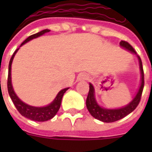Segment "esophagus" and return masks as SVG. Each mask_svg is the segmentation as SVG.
Masks as SVG:
<instances>
[{
	"label": "esophagus",
	"instance_id": "esophagus-1",
	"mask_svg": "<svg viewBox=\"0 0 152 152\" xmlns=\"http://www.w3.org/2000/svg\"><path fill=\"white\" fill-rule=\"evenodd\" d=\"M88 76L85 74H81V75H79L78 77V80H88Z\"/></svg>",
	"mask_w": 152,
	"mask_h": 152
}]
</instances>
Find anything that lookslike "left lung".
<instances>
[{"label": "left lung", "instance_id": "left-lung-1", "mask_svg": "<svg viewBox=\"0 0 152 152\" xmlns=\"http://www.w3.org/2000/svg\"><path fill=\"white\" fill-rule=\"evenodd\" d=\"M119 45L123 48L127 49L128 51L131 52L132 53L136 55V52L135 49L132 48L131 45L129 42L122 40L120 42ZM139 61V65H140L141 75H142V82H141L140 88L137 94L134 97V99L129 103L126 107H122L119 109H106L100 107L96 103L94 96V88L91 84H90L89 93H88L87 100H86V106L88 108V111L91 114V116H94L95 119L100 120L103 123H113L116 122L117 120L123 119L125 116L131 113L132 111L138 107L139 102L141 100V96H142V91L144 88V71H143V67H142V62L140 57L137 56Z\"/></svg>", "mask_w": 152, "mask_h": 152}]
</instances>
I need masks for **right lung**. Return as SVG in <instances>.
<instances>
[{"label":"right lung","instance_id":"right-lung-1","mask_svg":"<svg viewBox=\"0 0 152 152\" xmlns=\"http://www.w3.org/2000/svg\"><path fill=\"white\" fill-rule=\"evenodd\" d=\"M49 31H50L49 29H44V30L40 31V32L36 33V34L29 36L26 40H24V41L23 42V43L21 44L20 46L23 45V44L26 43L27 42L32 40L33 39L37 38L39 36L45 34V33H49ZM18 49H17V50L14 52V53H13V56H12L11 58H10V62H9L7 77V90L8 93H9V95H10L12 101H13V104H14V106L16 107V108H17V110H18V112L20 113L23 116L27 118V119H31V120H34V121L37 122L47 121V120H49V119H51L52 118L54 117L56 115V113H57L58 110H59L60 106H61V99H62L63 95H64V93L66 92V91L69 88H64V89L60 91L59 92H58V94L57 96H56V97L55 98V100H53L49 105L46 106V107H32V106L28 105L26 103L21 101V100L18 98V96H17V94H15L14 91H13V86H12L11 83L12 61H13V57H14L15 54L17 53V51H18Z\"/></svg>","mask_w":152,"mask_h":152}]
</instances>
